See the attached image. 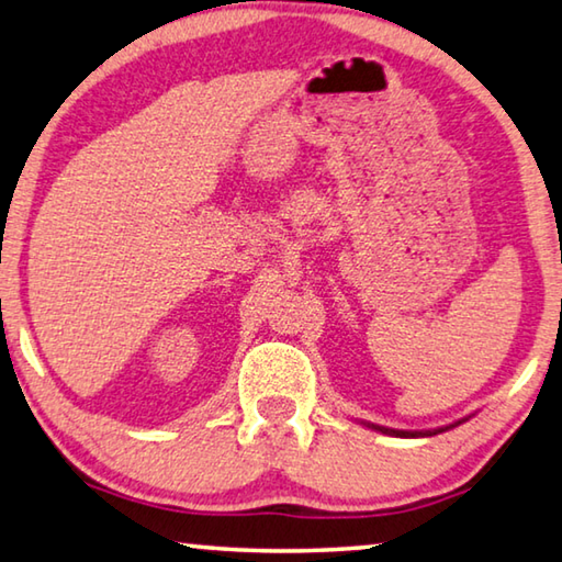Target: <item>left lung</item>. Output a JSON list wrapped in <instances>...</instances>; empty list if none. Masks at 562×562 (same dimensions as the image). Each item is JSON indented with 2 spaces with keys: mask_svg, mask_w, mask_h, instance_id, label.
Segmentation results:
<instances>
[{
  "mask_svg": "<svg viewBox=\"0 0 562 562\" xmlns=\"http://www.w3.org/2000/svg\"><path fill=\"white\" fill-rule=\"evenodd\" d=\"M364 427H372V430H378V432H382V435H395V438H425V435H438V432H445V430H450V427H458L460 423H465V420H458L456 425H445V427H438V430H423V432H417V430H393V427H382V425H375V423H364V420H360Z\"/></svg>",
  "mask_w": 562,
  "mask_h": 562,
  "instance_id": "1",
  "label": "left lung"
}]
</instances>
